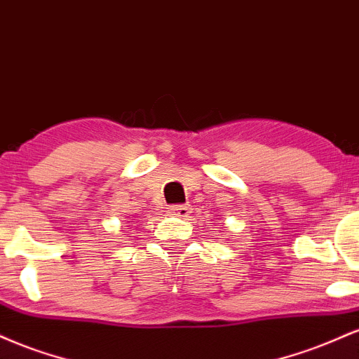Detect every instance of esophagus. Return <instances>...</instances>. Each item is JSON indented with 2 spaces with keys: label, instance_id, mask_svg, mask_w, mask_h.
<instances>
[{
  "label": "esophagus",
  "instance_id": "esophagus-1",
  "mask_svg": "<svg viewBox=\"0 0 359 359\" xmlns=\"http://www.w3.org/2000/svg\"><path fill=\"white\" fill-rule=\"evenodd\" d=\"M191 211V205H172L170 208V214L177 217H189Z\"/></svg>",
  "mask_w": 359,
  "mask_h": 359
}]
</instances>
